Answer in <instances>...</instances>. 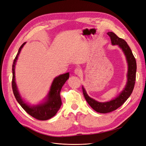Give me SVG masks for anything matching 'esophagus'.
<instances>
[{"mask_svg":"<svg viewBox=\"0 0 146 146\" xmlns=\"http://www.w3.org/2000/svg\"><path fill=\"white\" fill-rule=\"evenodd\" d=\"M74 73L76 75H77V76H78V75H80L81 73H82V71L80 69L78 68H76V69L74 70Z\"/></svg>","mask_w":146,"mask_h":146,"instance_id":"1","label":"esophagus"}]
</instances>
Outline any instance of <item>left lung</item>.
<instances>
[{
	"mask_svg": "<svg viewBox=\"0 0 146 146\" xmlns=\"http://www.w3.org/2000/svg\"><path fill=\"white\" fill-rule=\"evenodd\" d=\"M107 35L111 38L112 45H117L122 50L127 63L128 70L127 74V83L123 90L115 98L105 102H100L92 99L88 95L87 92L82 86L83 96L91 107L96 111L100 113H107L116 110L125 102L130 96L133 90L136 72V62L130 47L123 39L119 38L113 32H108Z\"/></svg>",
	"mask_w": 146,
	"mask_h": 146,
	"instance_id": "1",
	"label": "left lung"
}]
</instances>
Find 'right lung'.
Listing matches in <instances>:
<instances>
[{
	"mask_svg": "<svg viewBox=\"0 0 146 146\" xmlns=\"http://www.w3.org/2000/svg\"><path fill=\"white\" fill-rule=\"evenodd\" d=\"M25 44L26 42L23 43L19 48L18 52H17L13 63L12 88L13 94H14L17 102L30 116L38 119V120H48L55 115L62 104L60 97V91L64 84L69 77V72L61 74L54 79L47 96L41 103H39L37 105H30L25 102L19 94L15 79V66L16 61L18 58L21 49Z\"/></svg>",
	"mask_w": 146,
	"mask_h": 146,
	"instance_id": "obj_1",
	"label": "right lung"
}]
</instances>
